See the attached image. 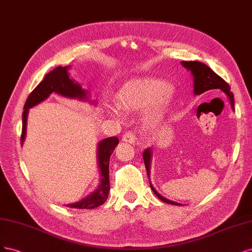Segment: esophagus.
Instances as JSON below:
<instances>
[{
	"mask_svg": "<svg viewBox=\"0 0 252 252\" xmlns=\"http://www.w3.org/2000/svg\"><path fill=\"white\" fill-rule=\"evenodd\" d=\"M135 135L133 132H126L123 136V141L128 142V143H135Z\"/></svg>",
	"mask_w": 252,
	"mask_h": 252,
	"instance_id": "1",
	"label": "esophagus"
}]
</instances>
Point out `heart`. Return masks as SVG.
<instances>
[{
  "mask_svg": "<svg viewBox=\"0 0 252 252\" xmlns=\"http://www.w3.org/2000/svg\"><path fill=\"white\" fill-rule=\"evenodd\" d=\"M174 99V91L166 82L155 77H138L126 83L116 96L118 107L108 105L112 116H120L119 109L128 112L144 111L149 126H157L164 120Z\"/></svg>",
  "mask_w": 252,
  "mask_h": 252,
  "instance_id": "obj_1",
  "label": "heart"
}]
</instances>
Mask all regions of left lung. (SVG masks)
<instances>
[{"instance_id": "1", "label": "left lung", "mask_w": 252, "mask_h": 252, "mask_svg": "<svg viewBox=\"0 0 252 252\" xmlns=\"http://www.w3.org/2000/svg\"><path fill=\"white\" fill-rule=\"evenodd\" d=\"M181 64L186 70H189L191 73L192 79H193V94L194 95H200L206 91L214 90V89H219V90H221L227 97H228L230 107L232 110H234L233 94H232V92H230L229 85L227 84L223 78H221L218 74H216V73L212 69H210L208 66H206L205 63H203L201 62H181ZM152 156H153L152 148H148L142 153V157H143V161L145 164V168H147L149 179L151 176ZM150 185H151V189L154 191V193H155L161 201L168 203V204H172V205H178V206L183 205V204H181V203L170 201V200L164 198L161 193H159L156 190L155 188H154L151 180H150Z\"/></svg>"}]
</instances>
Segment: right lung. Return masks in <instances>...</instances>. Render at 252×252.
<instances>
[{"label": "right lung", "mask_w": 252, "mask_h": 252, "mask_svg": "<svg viewBox=\"0 0 252 252\" xmlns=\"http://www.w3.org/2000/svg\"><path fill=\"white\" fill-rule=\"evenodd\" d=\"M70 66L58 67L50 71L45 76L33 91L30 93L24 105L23 112V126H22V136L21 144L23 145L26 138L27 131V118L29 109L35 107L36 104L43 102L52 93H56L67 98L78 99L82 101H89L91 104L96 103L90 98V92L84 89L79 83L73 79L69 73ZM119 140L117 137H110L97 143V164L99 168L100 182L97 189L88 194L86 198L75 203L67 204L70 208L78 209H92L102 205L107 201L110 191V178H109V163L110 157L114 149L117 147Z\"/></svg>", "instance_id": "add662e5"}]
</instances>
